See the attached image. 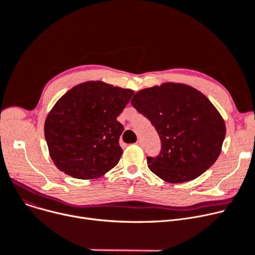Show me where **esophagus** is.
Instances as JSON below:
<instances>
[{
	"instance_id": "obj_1",
	"label": "esophagus",
	"mask_w": 255,
	"mask_h": 255,
	"mask_svg": "<svg viewBox=\"0 0 255 255\" xmlns=\"http://www.w3.org/2000/svg\"><path fill=\"white\" fill-rule=\"evenodd\" d=\"M136 143H137V145H139V146H142V141H141V140H138Z\"/></svg>"
}]
</instances>
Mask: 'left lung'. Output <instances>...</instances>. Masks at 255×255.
I'll list each match as a JSON object with an SVG mask.
<instances>
[{
	"label": "left lung",
	"instance_id": "1",
	"mask_svg": "<svg viewBox=\"0 0 255 255\" xmlns=\"http://www.w3.org/2000/svg\"><path fill=\"white\" fill-rule=\"evenodd\" d=\"M155 128L159 154L148 168L169 183L193 180L218 158L226 124L213 104L189 85L168 82L142 89L130 101Z\"/></svg>",
	"mask_w": 255,
	"mask_h": 255
}]
</instances>
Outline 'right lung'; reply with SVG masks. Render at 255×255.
Here are the masks:
<instances>
[{
  "label": "right lung",
  "instance_id": "1",
  "mask_svg": "<svg viewBox=\"0 0 255 255\" xmlns=\"http://www.w3.org/2000/svg\"><path fill=\"white\" fill-rule=\"evenodd\" d=\"M131 89L102 81L74 86L53 106L44 125L51 159L74 178L96 179L110 171L123 154L117 122L132 97Z\"/></svg>",
  "mask_w": 255,
  "mask_h": 255
}]
</instances>
